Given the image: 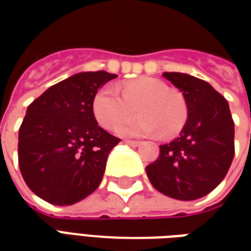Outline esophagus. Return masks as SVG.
Wrapping results in <instances>:
<instances>
[{
    "label": "esophagus",
    "mask_w": 251,
    "mask_h": 251,
    "mask_svg": "<svg viewBox=\"0 0 251 251\" xmlns=\"http://www.w3.org/2000/svg\"><path fill=\"white\" fill-rule=\"evenodd\" d=\"M125 144H127L129 147H133V148H136L140 145V142L138 141H130V140H127V141H125Z\"/></svg>",
    "instance_id": "esophagus-1"
}]
</instances>
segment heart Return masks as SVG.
<instances>
[{"label": "heart", "instance_id": "heart-1", "mask_svg": "<svg viewBox=\"0 0 251 251\" xmlns=\"http://www.w3.org/2000/svg\"><path fill=\"white\" fill-rule=\"evenodd\" d=\"M94 118L99 125L111 130L140 114L117 129L121 137H147L160 133L163 138L176 136L184 127L188 109L183 95L171 90L167 83L157 77L142 76L126 82L121 95L110 86L99 88L91 102Z\"/></svg>", "mask_w": 251, "mask_h": 251}]
</instances>
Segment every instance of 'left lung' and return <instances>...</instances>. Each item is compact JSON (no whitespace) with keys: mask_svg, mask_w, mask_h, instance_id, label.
Here are the masks:
<instances>
[{"mask_svg":"<svg viewBox=\"0 0 251 251\" xmlns=\"http://www.w3.org/2000/svg\"><path fill=\"white\" fill-rule=\"evenodd\" d=\"M183 94L188 118L180 136L160 145V156L147 167L158 192L195 200L215 189L234 158V122L228 103L210 83L181 72H164Z\"/></svg>","mask_w":251,"mask_h":251,"instance_id":"obj_1","label":"left lung"}]
</instances>
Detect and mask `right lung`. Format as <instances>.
<instances>
[{
    "mask_svg": "<svg viewBox=\"0 0 251 251\" xmlns=\"http://www.w3.org/2000/svg\"><path fill=\"white\" fill-rule=\"evenodd\" d=\"M115 74L79 72L53 84L26 109L19 131V165L39 198L71 205L98 188L121 141L94 118L91 102Z\"/></svg>",
    "mask_w": 251,
    "mask_h": 251,
    "instance_id": "1",
    "label": "right lung"
}]
</instances>
